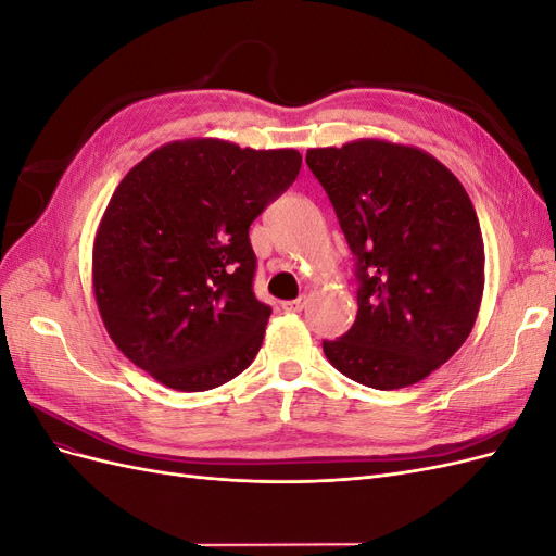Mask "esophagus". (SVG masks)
<instances>
[{"mask_svg": "<svg viewBox=\"0 0 556 556\" xmlns=\"http://www.w3.org/2000/svg\"><path fill=\"white\" fill-rule=\"evenodd\" d=\"M304 308H306V296L282 301V311H288V313H299V311H304Z\"/></svg>", "mask_w": 556, "mask_h": 556, "instance_id": "obj_1", "label": "esophagus"}]
</instances>
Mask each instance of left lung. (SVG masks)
<instances>
[{
    "instance_id": "1",
    "label": "left lung",
    "mask_w": 556,
    "mask_h": 556,
    "mask_svg": "<svg viewBox=\"0 0 556 556\" xmlns=\"http://www.w3.org/2000/svg\"><path fill=\"white\" fill-rule=\"evenodd\" d=\"M357 257V319L325 341L329 364L374 390H401L443 366L473 329L484 243L470 197L427 150L384 139L311 148Z\"/></svg>"
}]
</instances>
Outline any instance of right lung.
<instances>
[{
	"label": "right lung",
	"instance_id": "right-lung-1",
	"mask_svg": "<svg viewBox=\"0 0 556 556\" xmlns=\"http://www.w3.org/2000/svg\"><path fill=\"white\" fill-rule=\"evenodd\" d=\"M301 169L294 148L164 143L117 185L92 243V292L123 355L164 387L206 392L243 374L271 308L252 292L248 229Z\"/></svg>",
	"mask_w": 556,
	"mask_h": 556
}]
</instances>
